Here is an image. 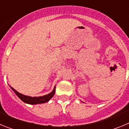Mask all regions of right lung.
Instances as JSON below:
<instances>
[{"label": "right lung", "instance_id": "1", "mask_svg": "<svg viewBox=\"0 0 129 129\" xmlns=\"http://www.w3.org/2000/svg\"><path fill=\"white\" fill-rule=\"evenodd\" d=\"M11 88L13 90V91L15 93L16 95H17L23 102L30 105H36L39 104V103H46V102H48L54 95L55 92V86L53 91L52 92H50V94H47V95H43V96L34 97V98H32V97L27 96V95H24L23 94H20L17 91H16L13 88L11 87Z\"/></svg>", "mask_w": 129, "mask_h": 129}]
</instances>
